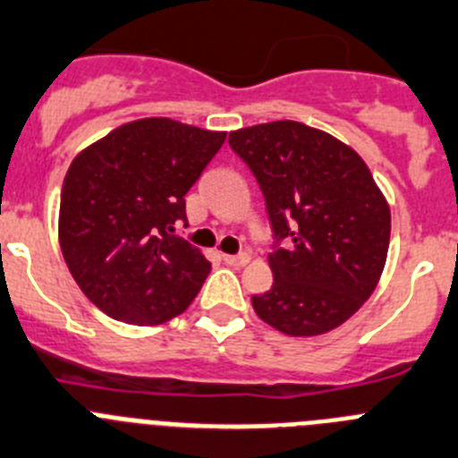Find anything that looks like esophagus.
<instances>
[{"label": "esophagus", "mask_w": 458, "mask_h": 458, "mask_svg": "<svg viewBox=\"0 0 458 458\" xmlns=\"http://www.w3.org/2000/svg\"><path fill=\"white\" fill-rule=\"evenodd\" d=\"M249 259H250V255H246V253H242V255L224 253V262L230 267H244V265H249Z\"/></svg>", "instance_id": "obj_1"}]
</instances>
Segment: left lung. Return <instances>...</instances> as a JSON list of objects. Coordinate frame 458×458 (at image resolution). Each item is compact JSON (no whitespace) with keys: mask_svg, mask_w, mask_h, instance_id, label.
Segmentation results:
<instances>
[{"mask_svg":"<svg viewBox=\"0 0 458 458\" xmlns=\"http://www.w3.org/2000/svg\"><path fill=\"white\" fill-rule=\"evenodd\" d=\"M287 249L269 253L274 285L253 310L276 331L324 335L377 290L390 246V205L368 164L333 134L296 121L230 131Z\"/></svg>","mask_w":458,"mask_h":458,"instance_id":"8db88e82","label":"left lung"}]
</instances>
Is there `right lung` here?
<instances>
[{
    "mask_svg": "<svg viewBox=\"0 0 458 458\" xmlns=\"http://www.w3.org/2000/svg\"><path fill=\"white\" fill-rule=\"evenodd\" d=\"M224 141L225 131L139 118L72 159L61 189V253L105 315L157 327L196 299L212 265L173 233L187 221L184 196Z\"/></svg>",
    "mask_w": 458,
    "mask_h": 458,
    "instance_id": "obj_1",
    "label": "right lung"
}]
</instances>
